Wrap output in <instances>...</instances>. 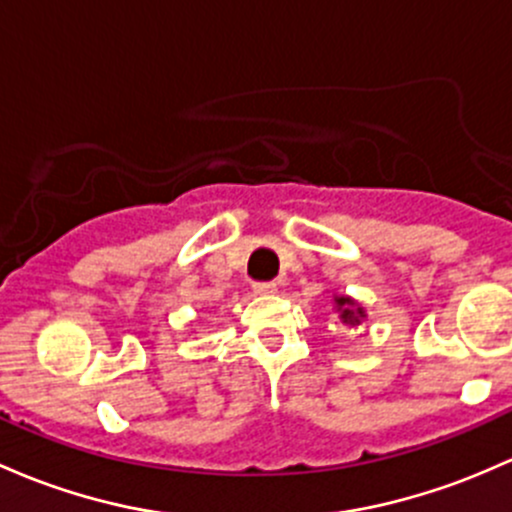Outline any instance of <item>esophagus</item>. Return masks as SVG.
<instances>
[{
	"label": "esophagus",
	"mask_w": 512,
	"mask_h": 512,
	"mask_svg": "<svg viewBox=\"0 0 512 512\" xmlns=\"http://www.w3.org/2000/svg\"><path fill=\"white\" fill-rule=\"evenodd\" d=\"M252 292H255L257 297H272V294H277V284H274V282H255V284H252Z\"/></svg>",
	"instance_id": "esophagus-1"
}]
</instances>
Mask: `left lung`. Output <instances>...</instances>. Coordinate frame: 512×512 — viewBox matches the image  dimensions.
Masks as SVG:
<instances>
[{
  "label": "left lung",
  "mask_w": 512,
  "mask_h": 512,
  "mask_svg": "<svg viewBox=\"0 0 512 512\" xmlns=\"http://www.w3.org/2000/svg\"><path fill=\"white\" fill-rule=\"evenodd\" d=\"M336 309L338 314H341V324L346 326H358L360 321L365 319V311L363 306H358L351 297H336Z\"/></svg>",
  "instance_id": "8db88e82"
}]
</instances>
